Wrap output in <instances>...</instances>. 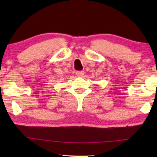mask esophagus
Listing matches in <instances>:
<instances>
[{"mask_svg": "<svg viewBox=\"0 0 157 157\" xmlns=\"http://www.w3.org/2000/svg\"><path fill=\"white\" fill-rule=\"evenodd\" d=\"M76 74L78 77H82L83 75H84V72H83V71H77L76 73Z\"/></svg>", "mask_w": 157, "mask_h": 157, "instance_id": "34e87169", "label": "esophagus"}]
</instances>
